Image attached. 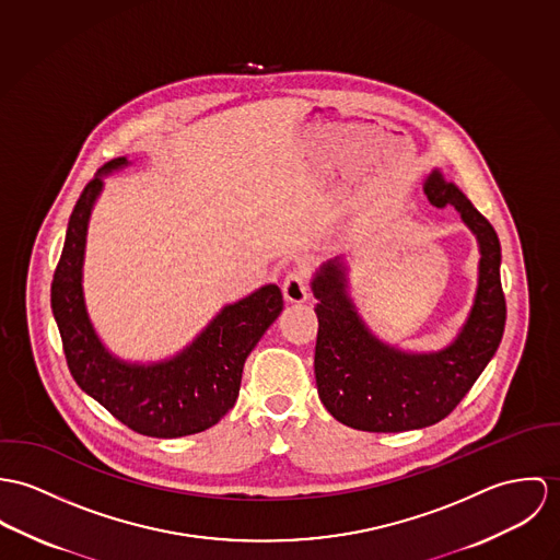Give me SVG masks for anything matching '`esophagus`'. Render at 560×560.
<instances>
[{
    "mask_svg": "<svg viewBox=\"0 0 560 560\" xmlns=\"http://www.w3.org/2000/svg\"><path fill=\"white\" fill-rule=\"evenodd\" d=\"M283 296L288 303H305L310 296V288H307V275L303 270H290L283 279Z\"/></svg>",
    "mask_w": 560,
    "mask_h": 560,
    "instance_id": "34e87169",
    "label": "esophagus"
}]
</instances>
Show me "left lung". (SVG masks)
I'll list each match as a JSON object with an SVG mask.
<instances>
[{
  "instance_id": "1",
  "label": "left lung",
  "mask_w": 560,
  "mask_h": 560,
  "mask_svg": "<svg viewBox=\"0 0 560 560\" xmlns=\"http://www.w3.org/2000/svg\"><path fill=\"white\" fill-rule=\"evenodd\" d=\"M425 192L453 206L479 243V283L457 337L438 352H404L377 339L348 294V266L335 257L311 281L317 299L315 384L326 410L363 432H408L442 421L497 354L506 303L500 285V243L492 223L434 170Z\"/></svg>"
}]
</instances>
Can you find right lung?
<instances>
[{
  "mask_svg": "<svg viewBox=\"0 0 560 560\" xmlns=\"http://www.w3.org/2000/svg\"><path fill=\"white\" fill-rule=\"evenodd\" d=\"M126 165V156L103 165L77 199L51 283V310L68 370L81 390L137 434H197L217 425L234 408L245 361L279 317L283 296L270 283L225 305L192 343L167 361L141 365L114 357L90 322L81 281L88 223L103 178Z\"/></svg>",
  "mask_w": 560,
  "mask_h": 560,
  "instance_id": "add662e5",
  "label": "right lung"
}]
</instances>
